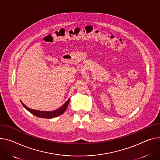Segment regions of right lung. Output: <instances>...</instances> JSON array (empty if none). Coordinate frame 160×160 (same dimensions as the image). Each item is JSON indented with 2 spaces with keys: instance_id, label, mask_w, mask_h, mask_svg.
Masks as SVG:
<instances>
[{
  "instance_id": "right-lung-1",
  "label": "right lung",
  "mask_w": 160,
  "mask_h": 160,
  "mask_svg": "<svg viewBox=\"0 0 160 160\" xmlns=\"http://www.w3.org/2000/svg\"><path fill=\"white\" fill-rule=\"evenodd\" d=\"M69 101H70V99H69L61 108H59V109H57L56 110L51 111V112H44V111L32 110V109H31L27 107L22 102V104L28 112H31L35 116H36V117L41 118H46V119H51V118H56V117H57V116L62 114L64 112V111L66 110V109L67 108Z\"/></svg>"
}]
</instances>
